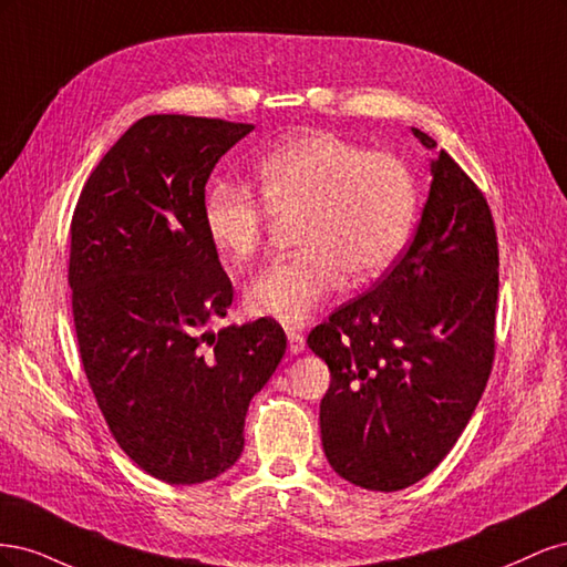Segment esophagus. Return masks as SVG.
I'll return each mask as SVG.
<instances>
[{
    "instance_id": "esophagus-1",
    "label": "esophagus",
    "mask_w": 567,
    "mask_h": 567,
    "mask_svg": "<svg viewBox=\"0 0 567 567\" xmlns=\"http://www.w3.org/2000/svg\"><path fill=\"white\" fill-rule=\"evenodd\" d=\"M286 336H288V350H290V354H300L305 350L302 333H298L296 329H288Z\"/></svg>"
}]
</instances>
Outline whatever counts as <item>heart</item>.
<instances>
[{"mask_svg": "<svg viewBox=\"0 0 567 567\" xmlns=\"http://www.w3.org/2000/svg\"><path fill=\"white\" fill-rule=\"evenodd\" d=\"M257 198L248 186L215 182L203 200V227L234 267L262 250L268 215L296 221V246L257 277L248 310L300 326L342 281H369L398 260L416 219V184L402 161L367 153L329 132H300L255 165Z\"/></svg>", "mask_w": 567, "mask_h": 567, "instance_id": "heart-1", "label": "heart"}]
</instances>
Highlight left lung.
<instances>
[{"label":"left lung","mask_w":567,"mask_h":567,"mask_svg":"<svg viewBox=\"0 0 567 567\" xmlns=\"http://www.w3.org/2000/svg\"><path fill=\"white\" fill-rule=\"evenodd\" d=\"M435 153L414 241L369 293L307 336L331 369L321 444L348 483L398 492L450 454L494 359L499 248L489 205L447 151Z\"/></svg>","instance_id":"1"}]
</instances>
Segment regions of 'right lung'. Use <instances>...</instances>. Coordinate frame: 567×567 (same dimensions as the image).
I'll use <instances>...</instances> for the list:
<instances>
[{
	"mask_svg": "<svg viewBox=\"0 0 567 567\" xmlns=\"http://www.w3.org/2000/svg\"><path fill=\"white\" fill-rule=\"evenodd\" d=\"M252 125L146 115L84 184L71 225L84 373L123 452L169 485H198L244 452L248 404L277 371L274 319L227 317L231 281L203 227L205 184Z\"/></svg>",
	"mask_w": 567,
	"mask_h": 567,
	"instance_id": "obj_1",
	"label": "right lung"
}]
</instances>
